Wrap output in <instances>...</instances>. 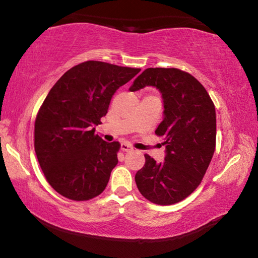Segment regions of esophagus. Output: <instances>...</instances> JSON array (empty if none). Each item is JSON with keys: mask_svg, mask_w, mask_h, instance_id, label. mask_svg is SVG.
Returning a JSON list of instances; mask_svg holds the SVG:
<instances>
[{"mask_svg": "<svg viewBox=\"0 0 258 258\" xmlns=\"http://www.w3.org/2000/svg\"><path fill=\"white\" fill-rule=\"evenodd\" d=\"M120 150L121 151H132L133 150V147L131 146V145H128V143L124 142V143H121V145H120Z\"/></svg>", "mask_w": 258, "mask_h": 258, "instance_id": "34e87169", "label": "esophagus"}]
</instances>
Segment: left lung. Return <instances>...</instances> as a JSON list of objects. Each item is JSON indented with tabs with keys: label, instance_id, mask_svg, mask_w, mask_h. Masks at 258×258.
Returning <instances> with one entry per match:
<instances>
[{
	"label": "left lung",
	"instance_id": "obj_1",
	"mask_svg": "<svg viewBox=\"0 0 258 258\" xmlns=\"http://www.w3.org/2000/svg\"><path fill=\"white\" fill-rule=\"evenodd\" d=\"M146 86L159 90L164 118L156 134L164 139V163L145 155V166L135 174L141 195L157 205H173L197 189L216 145L215 106L205 87L177 68H148L135 78L131 92Z\"/></svg>",
	"mask_w": 258,
	"mask_h": 258
}]
</instances>
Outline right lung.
I'll use <instances>...</instances> for the list:
<instances>
[{
    "label": "right lung",
    "instance_id": "right-lung-1",
    "mask_svg": "<svg viewBox=\"0 0 258 258\" xmlns=\"http://www.w3.org/2000/svg\"><path fill=\"white\" fill-rule=\"evenodd\" d=\"M141 69L85 61L63 74L35 120L34 147L46 181L63 197L83 202L106 189L118 163L119 142H106L95 126L112 95Z\"/></svg>",
    "mask_w": 258,
    "mask_h": 258
}]
</instances>
